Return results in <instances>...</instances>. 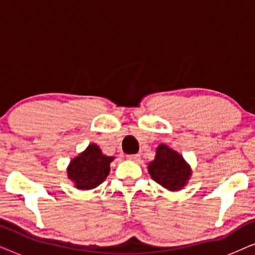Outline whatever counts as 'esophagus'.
Masks as SVG:
<instances>
[{"mask_svg": "<svg viewBox=\"0 0 255 255\" xmlns=\"http://www.w3.org/2000/svg\"><path fill=\"white\" fill-rule=\"evenodd\" d=\"M127 156L128 160H132V161H139V159H140V155L139 154H128Z\"/></svg>", "mask_w": 255, "mask_h": 255, "instance_id": "esophagus-1", "label": "esophagus"}]
</instances>
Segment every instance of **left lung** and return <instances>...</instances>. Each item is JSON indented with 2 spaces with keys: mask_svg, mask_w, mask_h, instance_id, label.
I'll use <instances>...</instances> for the list:
<instances>
[{
  "mask_svg": "<svg viewBox=\"0 0 255 255\" xmlns=\"http://www.w3.org/2000/svg\"><path fill=\"white\" fill-rule=\"evenodd\" d=\"M152 179L170 190H179L190 176L189 166L179 153L166 145H159L155 159L148 165Z\"/></svg>",
  "mask_w": 255,
  "mask_h": 255,
  "instance_id": "1",
  "label": "left lung"
}]
</instances>
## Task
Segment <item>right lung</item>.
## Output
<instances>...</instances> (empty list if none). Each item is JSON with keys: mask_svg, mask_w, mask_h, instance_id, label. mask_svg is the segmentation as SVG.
<instances>
[{"mask_svg": "<svg viewBox=\"0 0 255 255\" xmlns=\"http://www.w3.org/2000/svg\"><path fill=\"white\" fill-rule=\"evenodd\" d=\"M113 160V156L103 155L99 146L90 144L85 152L69 163L68 177L79 189H93L107 179Z\"/></svg>", "mask_w": 255, "mask_h": 255, "instance_id": "obj_1", "label": "right lung"}]
</instances>
